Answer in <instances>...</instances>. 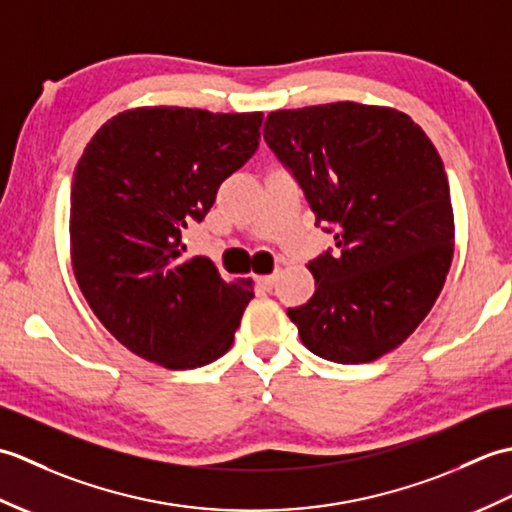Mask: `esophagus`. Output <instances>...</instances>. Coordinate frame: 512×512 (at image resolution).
I'll list each match as a JSON object with an SVG mask.
<instances>
[{"label": "esophagus", "instance_id": "34e87169", "mask_svg": "<svg viewBox=\"0 0 512 512\" xmlns=\"http://www.w3.org/2000/svg\"><path fill=\"white\" fill-rule=\"evenodd\" d=\"M275 281H277V275H264V277H257V284L262 286L264 290H270L275 286Z\"/></svg>", "mask_w": 512, "mask_h": 512}]
</instances>
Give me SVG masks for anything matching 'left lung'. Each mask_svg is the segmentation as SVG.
I'll return each mask as SVG.
<instances>
[{"label":"left lung","mask_w":512,"mask_h":512,"mask_svg":"<svg viewBox=\"0 0 512 512\" xmlns=\"http://www.w3.org/2000/svg\"><path fill=\"white\" fill-rule=\"evenodd\" d=\"M264 140L339 248L312 259L314 295L288 308L301 343L343 365L396 350L433 308L453 259L436 147L407 114L352 101L270 112Z\"/></svg>","instance_id":"8db88e82"}]
</instances>
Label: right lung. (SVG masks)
<instances>
[{
    "label": "right lung",
    "mask_w": 512,
    "mask_h": 512,
    "mask_svg": "<svg viewBox=\"0 0 512 512\" xmlns=\"http://www.w3.org/2000/svg\"><path fill=\"white\" fill-rule=\"evenodd\" d=\"M264 114L136 107L85 147L70 195V255L85 301L118 343L167 369L217 361L253 299L209 257L184 259V228L255 154Z\"/></svg>",
    "instance_id": "right-lung-1"
}]
</instances>
